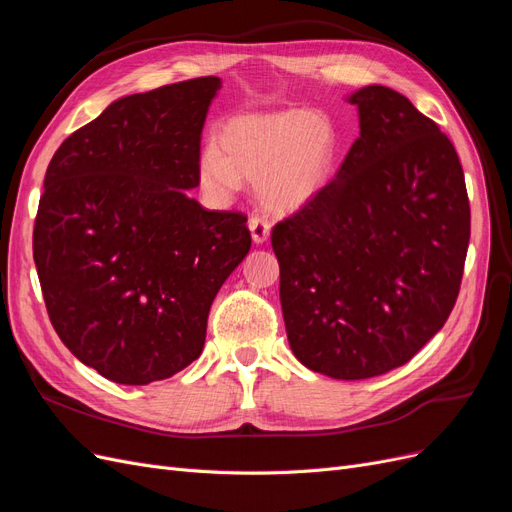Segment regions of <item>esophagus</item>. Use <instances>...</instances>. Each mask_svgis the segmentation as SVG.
<instances>
[{
    "label": "esophagus",
    "instance_id": "1",
    "mask_svg": "<svg viewBox=\"0 0 512 512\" xmlns=\"http://www.w3.org/2000/svg\"><path fill=\"white\" fill-rule=\"evenodd\" d=\"M248 226H250V233H252L254 243H264V241L269 239L271 224H269L267 220H264L262 216H252L250 222H248Z\"/></svg>",
    "mask_w": 512,
    "mask_h": 512
}]
</instances>
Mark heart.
Listing matches in <instances>:
<instances>
[{
    "label": "heart",
    "mask_w": 512,
    "mask_h": 512,
    "mask_svg": "<svg viewBox=\"0 0 512 512\" xmlns=\"http://www.w3.org/2000/svg\"><path fill=\"white\" fill-rule=\"evenodd\" d=\"M341 148L332 118L305 108L231 118L218 146L199 154V184L214 199H228L243 180L254 182L262 205L275 214L309 205L330 182Z\"/></svg>",
    "instance_id": "b5f03b06"
}]
</instances>
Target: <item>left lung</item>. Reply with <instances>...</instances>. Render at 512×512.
Here are the masks:
<instances>
[{
	"label": "left lung",
	"instance_id": "8db88e82",
	"mask_svg": "<svg viewBox=\"0 0 512 512\" xmlns=\"http://www.w3.org/2000/svg\"><path fill=\"white\" fill-rule=\"evenodd\" d=\"M349 103L360 137L271 233L294 356L343 381L407 364L445 326L470 239L462 163L436 122L379 84Z\"/></svg>",
	"mask_w": 512,
	"mask_h": 512
}]
</instances>
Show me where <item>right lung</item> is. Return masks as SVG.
Instances as JSON below:
<instances>
[{
    "instance_id": "add662e5",
    "label": "right lung",
    "mask_w": 512,
    "mask_h": 512,
    "mask_svg": "<svg viewBox=\"0 0 512 512\" xmlns=\"http://www.w3.org/2000/svg\"><path fill=\"white\" fill-rule=\"evenodd\" d=\"M220 78L122 97L52 156L33 226L46 311L105 379L146 385L205 345L209 307L250 252L241 211H207L201 131Z\"/></svg>"
}]
</instances>
